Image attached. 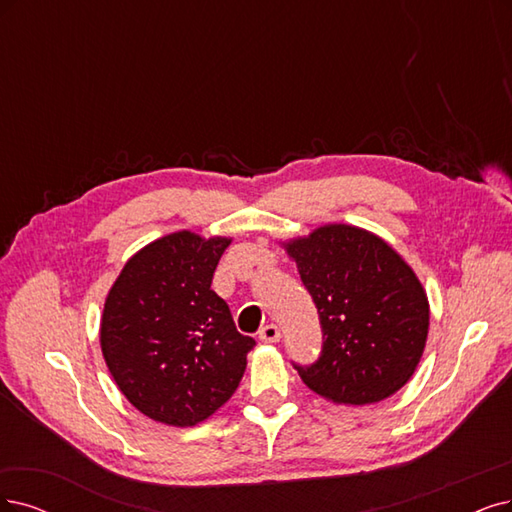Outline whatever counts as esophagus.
<instances>
[{
	"mask_svg": "<svg viewBox=\"0 0 512 512\" xmlns=\"http://www.w3.org/2000/svg\"><path fill=\"white\" fill-rule=\"evenodd\" d=\"M259 339H261V342H266V344H276V342H280V327H276V325H266V327H263V329L259 331Z\"/></svg>",
	"mask_w": 512,
	"mask_h": 512,
	"instance_id": "1",
	"label": "esophagus"
}]
</instances>
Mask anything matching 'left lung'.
Segmentation results:
<instances>
[{"mask_svg":"<svg viewBox=\"0 0 512 512\" xmlns=\"http://www.w3.org/2000/svg\"><path fill=\"white\" fill-rule=\"evenodd\" d=\"M312 295L323 350L295 365L304 384L339 405H371L401 390L428 337V297L418 276L388 242L331 223L285 242Z\"/></svg>","mask_w":512,"mask_h":512,"instance_id":"obj_1","label":"left lung"}]
</instances>
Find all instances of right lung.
I'll use <instances>...</instances> for the list:
<instances>
[{"mask_svg": "<svg viewBox=\"0 0 512 512\" xmlns=\"http://www.w3.org/2000/svg\"><path fill=\"white\" fill-rule=\"evenodd\" d=\"M230 238L175 232L143 246L113 282L101 350L126 399L147 418L194 426L236 392L255 339L236 331L211 289Z\"/></svg>", "mask_w": 512, "mask_h": 512, "instance_id": "right-lung-1", "label": "right lung"}]
</instances>
